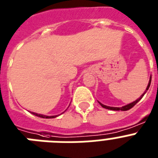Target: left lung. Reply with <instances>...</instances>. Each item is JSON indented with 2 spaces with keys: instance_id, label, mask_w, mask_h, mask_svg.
Segmentation results:
<instances>
[{
  "instance_id": "left-lung-1",
  "label": "left lung",
  "mask_w": 158,
  "mask_h": 158,
  "mask_svg": "<svg viewBox=\"0 0 158 158\" xmlns=\"http://www.w3.org/2000/svg\"><path fill=\"white\" fill-rule=\"evenodd\" d=\"M151 78H152V77L150 76V79H149V84H148V86H147L146 90L144 91V93H143L142 95H140V97L139 98V99H136V100H135L134 102H132V103H131V104H127V105H125V106H123V107H121V108H116V107H109V106H106V105H104V104H101L100 102H99V104H100V105H101L102 107H103V108H106V109L113 110V111H128V110H129V109H130V108H132V107H133V106H134L135 104H136V103H138V102L140 101V99H142V97H143V96H144V94L146 93V91H148V90H149V87H150V83H151Z\"/></svg>"
}]
</instances>
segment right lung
Here are the masks:
<instances>
[{
	"instance_id": "obj_1",
	"label": "right lung",
	"mask_w": 158,
	"mask_h": 158,
	"mask_svg": "<svg viewBox=\"0 0 158 158\" xmlns=\"http://www.w3.org/2000/svg\"><path fill=\"white\" fill-rule=\"evenodd\" d=\"M32 114H34V116H37L38 117H42V118H46V119H50V118H55L58 116H45V115H42V114H38L35 113V112H31Z\"/></svg>"
}]
</instances>
